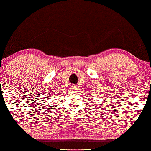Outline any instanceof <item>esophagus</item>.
I'll use <instances>...</instances> for the list:
<instances>
[{"mask_svg": "<svg viewBox=\"0 0 151 151\" xmlns=\"http://www.w3.org/2000/svg\"><path fill=\"white\" fill-rule=\"evenodd\" d=\"M71 89H73L74 91V90H78V87L77 86H72V88Z\"/></svg>", "mask_w": 151, "mask_h": 151, "instance_id": "esophagus-1", "label": "esophagus"}]
</instances>
